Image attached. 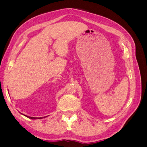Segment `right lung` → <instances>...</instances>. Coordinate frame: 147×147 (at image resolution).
<instances>
[{
  "mask_svg": "<svg viewBox=\"0 0 147 147\" xmlns=\"http://www.w3.org/2000/svg\"><path fill=\"white\" fill-rule=\"evenodd\" d=\"M21 114H22V115H23V113H20ZM25 117H28V118H30V119H42V118H43V117H40V118H37V117H29V116H27V115H24ZM44 117V118H45Z\"/></svg>",
  "mask_w": 147,
  "mask_h": 147,
  "instance_id": "1",
  "label": "right lung"
}]
</instances>
